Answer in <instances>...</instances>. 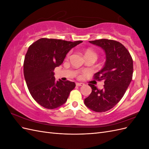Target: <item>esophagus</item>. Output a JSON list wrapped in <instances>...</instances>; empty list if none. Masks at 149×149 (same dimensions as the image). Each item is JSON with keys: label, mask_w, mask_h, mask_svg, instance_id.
<instances>
[{"label": "esophagus", "mask_w": 149, "mask_h": 149, "mask_svg": "<svg viewBox=\"0 0 149 149\" xmlns=\"http://www.w3.org/2000/svg\"><path fill=\"white\" fill-rule=\"evenodd\" d=\"M76 85L78 86H83L84 84L82 83H76Z\"/></svg>", "instance_id": "obj_1"}]
</instances>
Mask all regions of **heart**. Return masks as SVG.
Returning a JSON list of instances; mask_svg holds the SVG:
<instances>
[{
  "instance_id": "heart-1",
  "label": "heart",
  "mask_w": 149,
  "mask_h": 149,
  "mask_svg": "<svg viewBox=\"0 0 149 149\" xmlns=\"http://www.w3.org/2000/svg\"><path fill=\"white\" fill-rule=\"evenodd\" d=\"M70 53H71V52H69L68 53L67 56H69ZM84 56H85V58L88 57V56H92V57H94L96 60L97 58V54L95 51H94L93 49L87 48L84 50Z\"/></svg>"
}]
</instances>
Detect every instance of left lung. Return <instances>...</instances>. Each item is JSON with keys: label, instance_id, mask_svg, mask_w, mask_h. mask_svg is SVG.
I'll return each mask as SVG.
<instances>
[{"label": "left lung", "instance_id": "left-lung-1", "mask_svg": "<svg viewBox=\"0 0 149 149\" xmlns=\"http://www.w3.org/2000/svg\"><path fill=\"white\" fill-rule=\"evenodd\" d=\"M89 42L105 51V65L94 75V79L103 80L104 85L103 89H98L89 84L92 92L84 100V104L95 112H106L120 101L129 87L132 79L133 60L127 48L116 40L100 39Z\"/></svg>", "mask_w": 149, "mask_h": 149}]
</instances>
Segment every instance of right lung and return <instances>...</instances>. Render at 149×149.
<instances>
[{
  "instance_id": "add662e5",
  "label": "right lung",
  "mask_w": 149,
  "mask_h": 149,
  "mask_svg": "<svg viewBox=\"0 0 149 149\" xmlns=\"http://www.w3.org/2000/svg\"><path fill=\"white\" fill-rule=\"evenodd\" d=\"M81 42L42 38L29 47L24 74L31 96L40 105L53 109L66 101L75 83L56 81L53 71L62 63L68 52Z\"/></svg>"
}]
</instances>
